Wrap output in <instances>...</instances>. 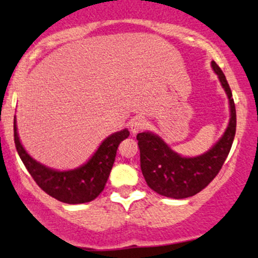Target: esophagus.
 I'll return each instance as SVG.
<instances>
[{
	"label": "esophagus",
	"mask_w": 258,
	"mask_h": 258,
	"mask_svg": "<svg viewBox=\"0 0 258 258\" xmlns=\"http://www.w3.org/2000/svg\"><path fill=\"white\" fill-rule=\"evenodd\" d=\"M146 127V120L143 117H135L131 122H130V131L132 135H137L138 132L143 131Z\"/></svg>",
	"instance_id": "34e87169"
}]
</instances>
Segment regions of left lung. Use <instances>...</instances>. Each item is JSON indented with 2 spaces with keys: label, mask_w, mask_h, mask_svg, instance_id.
<instances>
[{
  "label": "left lung",
  "mask_w": 258,
  "mask_h": 258,
  "mask_svg": "<svg viewBox=\"0 0 258 258\" xmlns=\"http://www.w3.org/2000/svg\"><path fill=\"white\" fill-rule=\"evenodd\" d=\"M211 67L226 92L230 110L226 131L211 149L201 155L186 158L173 152L155 133L137 135L142 173L149 188L162 197L184 199L198 194L217 176L230 152L236 128L235 105L223 72L214 60Z\"/></svg>",
  "instance_id": "obj_1"
}]
</instances>
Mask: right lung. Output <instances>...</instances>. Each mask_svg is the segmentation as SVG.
<instances>
[{
  "label": "right lung",
  "instance_id": "1",
  "mask_svg": "<svg viewBox=\"0 0 258 258\" xmlns=\"http://www.w3.org/2000/svg\"><path fill=\"white\" fill-rule=\"evenodd\" d=\"M128 136L127 128L112 133L102 142L96 153L82 166L58 171L44 166L29 155L20 143L14 116V143L26 170L43 191L65 204L90 203L102 193L114 165L117 147Z\"/></svg>",
  "mask_w": 258,
  "mask_h": 258
}]
</instances>
